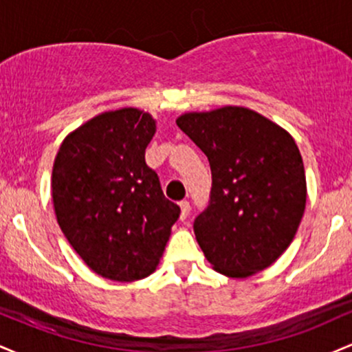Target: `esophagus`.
<instances>
[{
	"instance_id": "1",
	"label": "esophagus",
	"mask_w": 352,
	"mask_h": 352,
	"mask_svg": "<svg viewBox=\"0 0 352 352\" xmlns=\"http://www.w3.org/2000/svg\"><path fill=\"white\" fill-rule=\"evenodd\" d=\"M180 210H182L180 218H182V220H185V218H187V215L190 213V204H188L187 200H182L180 201Z\"/></svg>"
}]
</instances>
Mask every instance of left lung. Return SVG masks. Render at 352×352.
Wrapping results in <instances>:
<instances>
[{"mask_svg": "<svg viewBox=\"0 0 352 352\" xmlns=\"http://www.w3.org/2000/svg\"><path fill=\"white\" fill-rule=\"evenodd\" d=\"M177 125L208 157L212 190L193 221L218 273L245 278L274 263L305 213L306 177L293 137L245 107L192 112Z\"/></svg>", "mask_w": 352, "mask_h": 352, "instance_id": "obj_1", "label": "left lung"}]
</instances>
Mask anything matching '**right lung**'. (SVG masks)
Returning a JSON list of instances; mask_svg holds the SVG:
<instances>
[{
  "instance_id": "1",
  "label": "right lung",
  "mask_w": 352,
  "mask_h": 352,
  "mask_svg": "<svg viewBox=\"0 0 352 352\" xmlns=\"http://www.w3.org/2000/svg\"><path fill=\"white\" fill-rule=\"evenodd\" d=\"M153 134L155 120L142 111L106 112L67 135L54 160L59 227L84 263L109 280L148 276L180 215L145 164Z\"/></svg>"
}]
</instances>
